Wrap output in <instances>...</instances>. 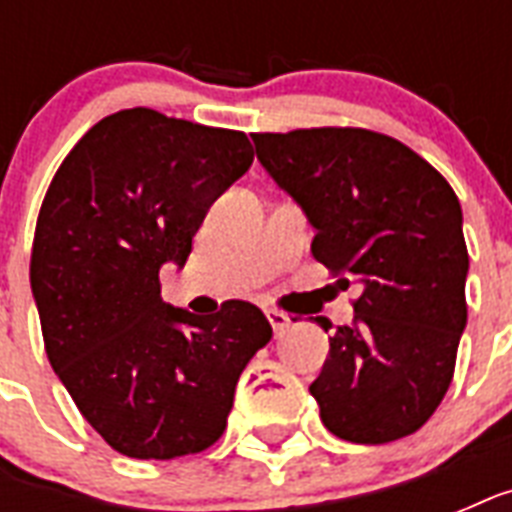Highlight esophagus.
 <instances>
[{"instance_id":"obj_1","label":"esophagus","mask_w":512,"mask_h":512,"mask_svg":"<svg viewBox=\"0 0 512 512\" xmlns=\"http://www.w3.org/2000/svg\"><path fill=\"white\" fill-rule=\"evenodd\" d=\"M265 316H268V321H271V327H273V332H276V335H281V332L289 327V316L284 311L268 308V311H265Z\"/></svg>"}]
</instances>
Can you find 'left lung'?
Masks as SVG:
<instances>
[{"mask_svg":"<svg viewBox=\"0 0 512 512\" xmlns=\"http://www.w3.org/2000/svg\"><path fill=\"white\" fill-rule=\"evenodd\" d=\"M257 159L316 228L311 252L364 287L311 393L342 441L412 436L449 390L468 321V247L446 177L361 127L255 132ZM321 327L327 321L319 319Z\"/></svg>","mask_w":512,"mask_h":512,"instance_id":"obj_1","label":"left lung"}]
</instances>
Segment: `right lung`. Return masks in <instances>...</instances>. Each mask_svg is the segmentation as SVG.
Masks as SVG:
<instances>
[{
  "instance_id": "add662e5",
  "label": "right lung",
  "mask_w": 512,
  "mask_h": 512,
  "mask_svg": "<svg viewBox=\"0 0 512 512\" xmlns=\"http://www.w3.org/2000/svg\"><path fill=\"white\" fill-rule=\"evenodd\" d=\"M255 159L239 130L124 108L84 132L44 193L31 292L52 369L103 441L132 460L199 454L223 436L236 382L273 329L228 300H162L212 201Z\"/></svg>"
}]
</instances>
